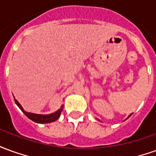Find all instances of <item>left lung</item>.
<instances>
[{"instance_id":"left-lung-1","label":"left lung","mask_w":156,"mask_h":156,"mask_svg":"<svg viewBox=\"0 0 156 156\" xmlns=\"http://www.w3.org/2000/svg\"><path fill=\"white\" fill-rule=\"evenodd\" d=\"M129 116H131V115H129ZM129 117H128V118H129Z\"/></svg>"}]
</instances>
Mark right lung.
<instances>
[{
	"label": "right lung",
	"instance_id": "obj_1",
	"mask_svg": "<svg viewBox=\"0 0 156 156\" xmlns=\"http://www.w3.org/2000/svg\"><path fill=\"white\" fill-rule=\"evenodd\" d=\"M15 102L16 105L18 106L19 108L22 109V111L26 115V116L29 118L31 120L34 121L36 123H38V124H46V123H51L53 121H56L58 119L60 115H61V112L62 110V106L61 107L60 109H58V111H56L53 114L51 115H37V114H33V113H29V112H26L21 105L19 104L18 101L15 99Z\"/></svg>",
	"mask_w": 156,
	"mask_h": 156
}]
</instances>
